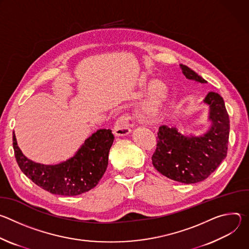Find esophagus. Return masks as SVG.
Segmentation results:
<instances>
[{"label": "esophagus", "mask_w": 249, "mask_h": 249, "mask_svg": "<svg viewBox=\"0 0 249 249\" xmlns=\"http://www.w3.org/2000/svg\"><path fill=\"white\" fill-rule=\"evenodd\" d=\"M136 125L135 119H133L129 115H122L120 116L114 125V134L116 136H126L131 131L132 128Z\"/></svg>", "instance_id": "1"}]
</instances>
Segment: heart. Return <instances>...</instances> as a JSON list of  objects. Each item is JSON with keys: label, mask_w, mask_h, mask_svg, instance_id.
I'll return each instance as SVG.
<instances>
[{"label": "heart", "mask_w": 249, "mask_h": 249, "mask_svg": "<svg viewBox=\"0 0 249 249\" xmlns=\"http://www.w3.org/2000/svg\"><path fill=\"white\" fill-rule=\"evenodd\" d=\"M163 92L162 85L159 81H153L149 86V108L155 109L160 101Z\"/></svg>", "instance_id": "heart-1"}]
</instances>
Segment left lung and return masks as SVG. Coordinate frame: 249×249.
<instances>
[{
  "mask_svg": "<svg viewBox=\"0 0 249 249\" xmlns=\"http://www.w3.org/2000/svg\"><path fill=\"white\" fill-rule=\"evenodd\" d=\"M186 79L206 84L193 70L180 64ZM204 103L210 107V129L201 136L185 135L175 127L159 128L158 144L152 157L155 168L167 178L185 184L205 180L227 157L230 118L223 97L210 91Z\"/></svg>",
  "mask_w": 249,
  "mask_h": 249,
  "instance_id": "left-lung-1",
  "label": "left lung"
}]
</instances>
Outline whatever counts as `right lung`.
I'll use <instances>...</instances> for the list:
<instances>
[{
	"mask_svg": "<svg viewBox=\"0 0 249 249\" xmlns=\"http://www.w3.org/2000/svg\"><path fill=\"white\" fill-rule=\"evenodd\" d=\"M113 141L110 129H99L85 141L74 157L58 164H42L22 154L13 133L15 156L21 171L37 186L62 196L80 195L97 185L107 167Z\"/></svg>",
	"mask_w": 249,
	"mask_h": 249,
	"instance_id": "1",
	"label": "right lung"
}]
</instances>
